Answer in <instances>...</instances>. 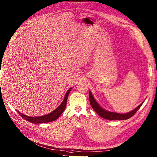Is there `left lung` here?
Listing matches in <instances>:
<instances>
[{
	"label": "left lung",
	"instance_id": "left-lung-1",
	"mask_svg": "<svg viewBox=\"0 0 157 157\" xmlns=\"http://www.w3.org/2000/svg\"><path fill=\"white\" fill-rule=\"evenodd\" d=\"M89 101L90 104L94 109V111L102 118L109 120V121H113V120H127L132 117L137 112V110L140 108L141 105L143 104L144 102H143L141 104H140L139 106H137L135 109H134L130 112H128L127 113L122 114L118 113L115 112H112L107 111V110L101 108L99 105L97 103V101L95 100L94 98L93 97V94H92L91 92H89Z\"/></svg>",
	"mask_w": 157,
	"mask_h": 157
}]
</instances>
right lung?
Returning <instances> with one entry per match:
<instances>
[{
  "label": "right lung",
  "mask_w": 157,
  "mask_h": 157,
  "mask_svg": "<svg viewBox=\"0 0 157 157\" xmlns=\"http://www.w3.org/2000/svg\"><path fill=\"white\" fill-rule=\"evenodd\" d=\"M71 90V87L70 88L68 91L67 92V93L65 94V96H64V100L62 101L61 104L56 108L55 109L53 112L51 113L48 114V115H45L43 116H40V117H29L25 115L20 112H17V113L20 114V115L24 118L26 121L28 122H31L32 124H41V123H48L50 122H52L56 121V119H58L60 115L62 114L63 111L64 110L67 106V99L68 96L69 95V93H70V91Z\"/></svg>",
  "instance_id": "right-lung-1"
}]
</instances>
